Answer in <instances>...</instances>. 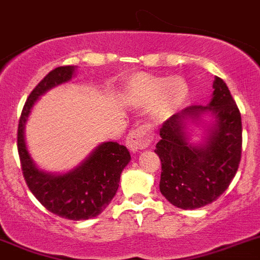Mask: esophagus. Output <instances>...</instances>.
<instances>
[{
	"instance_id": "obj_1",
	"label": "esophagus",
	"mask_w": 260,
	"mask_h": 260,
	"mask_svg": "<svg viewBox=\"0 0 260 260\" xmlns=\"http://www.w3.org/2000/svg\"><path fill=\"white\" fill-rule=\"evenodd\" d=\"M126 147L132 152H139L150 145V132L145 125H140L132 129L126 136Z\"/></svg>"
}]
</instances>
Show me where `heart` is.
I'll return each mask as SVG.
<instances>
[{
	"label": "heart",
	"instance_id": "1",
	"mask_svg": "<svg viewBox=\"0 0 260 260\" xmlns=\"http://www.w3.org/2000/svg\"><path fill=\"white\" fill-rule=\"evenodd\" d=\"M189 93V86L182 76H160L139 74L128 87V98L136 106H149L156 100L153 112L158 119H167L180 110Z\"/></svg>",
	"mask_w": 260,
	"mask_h": 260
}]
</instances>
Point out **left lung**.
Listing matches in <instances>:
<instances>
[{
  "mask_svg": "<svg viewBox=\"0 0 260 260\" xmlns=\"http://www.w3.org/2000/svg\"><path fill=\"white\" fill-rule=\"evenodd\" d=\"M209 106H190L162 124L156 152L161 160L160 190L181 209H198L218 200L234 178L241 162L242 119L226 83L215 76ZM210 110L217 121L202 148L187 144L183 120Z\"/></svg>",
  "mask_w": 260,
  "mask_h": 260,
  "instance_id": "obj_1",
  "label": "left lung"
}]
</instances>
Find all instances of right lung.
I'll use <instances>...</instances> for the list:
<instances>
[{
  "instance_id": "obj_1",
  "label": "right lung",
  "mask_w": 260,
  "mask_h": 260,
  "mask_svg": "<svg viewBox=\"0 0 260 260\" xmlns=\"http://www.w3.org/2000/svg\"><path fill=\"white\" fill-rule=\"evenodd\" d=\"M74 70V66L51 70L30 92L19 117L17 148L23 177L34 197L52 214L82 221L99 215L112 201L119 187L120 174L131 160L129 150L116 141L104 143L75 171L52 176L37 169L23 139L26 119L38 96L51 87L71 79Z\"/></svg>"
}]
</instances>
